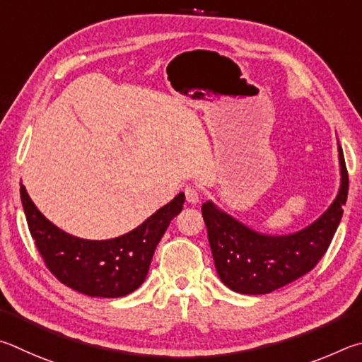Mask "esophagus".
Wrapping results in <instances>:
<instances>
[{"instance_id":"1","label":"esophagus","mask_w":362,"mask_h":362,"mask_svg":"<svg viewBox=\"0 0 362 362\" xmlns=\"http://www.w3.org/2000/svg\"><path fill=\"white\" fill-rule=\"evenodd\" d=\"M185 195H186L187 204H191V205H197L199 204V200H200L199 189L195 187V186H186L185 187Z\"/></svg>"}]
</instances>
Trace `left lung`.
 Wrapping results in <instances>:
<instances>
[{
  "label": "left lung",
  "instance_id": "1",
  "mask_svg": "<svg viewBox=\"0 0 362 362\" xmlns=\"http://www.w3.org/2000/svg\"><path fill=\"white\" fill-rule=\"evenodd\" d=\"M339 163L341 177L337 197L315 223L289 235L256 232L213 202L202 205L213 261L227 288L240 294H269L318 264L332 242L348 197V171L340 144Z\"/></svg>",
  "mask_w": 362,
  "mask_h": 362
}]
</instances>
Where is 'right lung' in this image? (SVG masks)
Segmentation results:
<instances>
[{
    "label": "right lung",
    "instance_id": "add662e5",
    "mask_svg": "<svg viewBox=\"0 0 362 362\" xmlns=\"http://www.w3.org/2000/svg\"><path fill=\"white\" fill-rule=\"evenodd\" d=\"M21 199L36 248L57 280L86 296L111 299L141 286L157 243L186 200L180 192L136 229L120 237L84 240L50 223L31 202L23 185Z\"/></svg>",
    "mask_w": 362,
    "mask_h": 362
}]
</instances>
